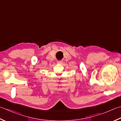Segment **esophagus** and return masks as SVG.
I'll use <instances>...</instances> for the list:
<instances>
[{"instance_id": "34e87169", "label": "esophagus", "mask_w": 121, "mask_h": 121, "mask_svg": "<svg viewBox=\"0 0 121 121\" xmlns=\"http://www.w3.org/2000/svg\"><path fill=\"white\" fill-rule=\"evenodd\" d=\"M57 63H59V64H61V63H62V61H61V60H59V61H57Z\"/></svg>"}]
</instances>
